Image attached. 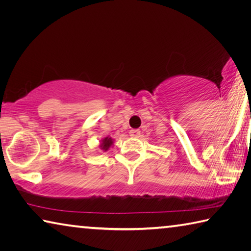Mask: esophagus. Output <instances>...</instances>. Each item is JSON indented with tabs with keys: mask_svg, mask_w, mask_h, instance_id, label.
<instances>
[{
	"mask_svg": "<svg viewBox=\"0 0 251 251\" xmlns=\"http://www.w3.org/2000/svg\"><path fill=\"white\" fill-rule=\"evenodd\" d=\"M129 136H131V137H139L141 136V131L138 129H131L129 131Z\"/></svg>",
	"mask_w": 251,
	"mask_h": 251,
	"instance_id": "34e87169",
	"label": "esophagus"
}]
</instances>
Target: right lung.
I'll use <instances>...</instances> for the list:
<instances>
[{
	"label": "right lung",
	"mask_w": 251,
	"mask_h": 251,
	"mask_svg": "<svg viewBox=\"0 0 251 251\" xmlns=\"http://www.w3.org/2000/svg\"><path fill=\"white\" fill-rule=\"evenodd\" d=\"M113 145H114V139L112 137H109V136H107V137H104L100 142L99 147L100 148V151H107Z\"/></svg>",
	"instance_id": "add662e5"
}]
</instances>
